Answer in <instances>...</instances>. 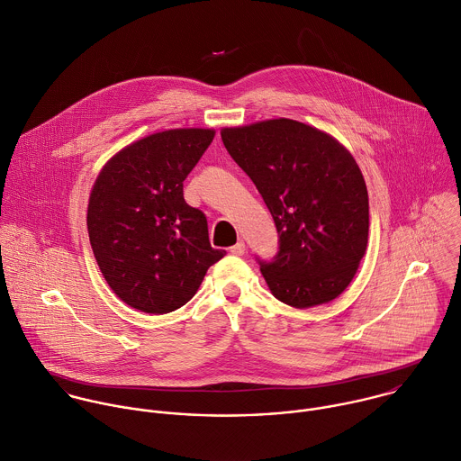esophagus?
<instances>
[{
	"label": "esophagus",
	"instance_id": "obj_1",
	"mask_svg": "<svg viewBox=\"0 0 461 461\" xmlns=\"http://www.w3.org/2000/svg\"><path fill=\"white\" fill-rule=\"evenodd\" d=\"M230 253H231V255H237V257L244 255V253H246V244H244L242 240H239L235 246L230 248Z\"/></svg>",
	"mask_w": 461,
	"mask_h": 461
}]
</instances>
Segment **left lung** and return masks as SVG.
I'll list each match as a JSON object with an SVG mask.
<instances>
[{"label": "left lung", "mask_w": 461, "mask_h": 461, "mask_svg": "<svg viewBox=\"0 0 461 461\" xmlns=\"http://www.w3.org/2000/svg\"><path fill=\"white\" fill-rule=\"evenodd\" d=\"M221 138L273 215L278 253L258 264L275 298L296 309L338 298L368 244V190L352 154L289 118L226 127Z\"/></svg>", "instance_id": "left-lung-1"}]
</instances>
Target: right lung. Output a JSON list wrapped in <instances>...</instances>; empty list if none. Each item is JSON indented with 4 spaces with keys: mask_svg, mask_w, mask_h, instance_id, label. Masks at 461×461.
Returning <instances> with one entry per match:
<instances>
[{
    "mask_svg": "<svg viewBox=\"0 0 461 461\" xmlns=\"http://www.w3.org/2000/svg\"><path fill=\"white\" fill-rule=\"evenodd\" d=\"M215 136L213 129H170L114 154L87 204V233L113 293L147 314H167L197 293L213 249L206 215L186 204L183 181Z\"/></svg>",
    "mask_w": 461,
    "mask_h": 461,
    "instance_id": "1",
    "label": "right lung"
}]
</instances>
